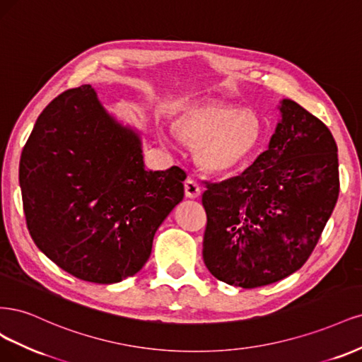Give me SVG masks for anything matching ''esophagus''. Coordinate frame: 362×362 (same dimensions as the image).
I'll use <instances>...</instances> for the list:
<instances>
[{"label":"esophagus","mask_w":362,"mask_h":362,"mask_svg":"<svg viewBox=\"0 0 362 362\" xmlns=\"http://www.w3.org/2000/svg\"><path fill=\"white\" fill-rule=\"evenodd\" d=\"M202 194V186L197 180L188 177L185 182V195L188 198H197Z\"/></svg>","instance_id":"34e87169"}]
</instances>
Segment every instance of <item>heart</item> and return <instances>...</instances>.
Masks as SVG:
<instances>
[{
	"instance_id": "b5f03b06",
	"label": "heart",
	"mask_w": 362,
	"mask_h": 362,
	"mask_svg": "<svg viewBox=\"0 0 362 362\" xmlns=\"http://www.w3.org/2000/svg\"><path fill=\"white\" fill-rule=\"evenodd\" d=\"M174 129L189 144H197V162L206 171L230 176L250 165L264 143V123L252 110L218 100L183 107Z\"/></svg>"
}]
</instances>
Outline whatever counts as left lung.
Returning <instances> with one entry per match:
<instances>
[{"label": "left lung", "instance_id": "1", "mask_svg": "<svg viewBox=\"0 0 362 362\" xmlns=\"http://www.w3.org/2000/svg\"><path fill=\"white\" fill-rule=\"evenodd\" d=\"M267 150L240 176L207 183L203 260L230 286L262 287L307 262L334 211L340 180L334 136L295 100L278 105Z\"/></svg>", "mask_w": 362, "mask_h": 362}]
</instances>
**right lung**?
Listing matches in <instances>:
<instances>
[{
	"label": "right lung",
	"mask_w": 362,
	"mask_h": 362,
	"mask_svg": "<svg viewBox=\"0 0 362 362\" xmlns=\"http://www.w3.org/2000/svg\"><path fill=\"white\" fill-rule=\"evenodd\" d=\"M179 167L147 170L141 132L103 107L90 84L46 107L19 162L30 235L57 266L114 284L143 269L155 233L183 200Z\"/></svg>",
	"instance_id": "obj_1"
}]
</instances>
